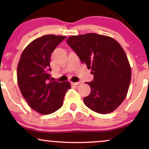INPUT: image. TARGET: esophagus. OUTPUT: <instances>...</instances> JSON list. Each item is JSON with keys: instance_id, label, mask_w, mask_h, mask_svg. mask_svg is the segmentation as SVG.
<instances>
[{"instance_id": "34e87169", "label": "esophagus", "mask_w": 149, "mask_h": 149, "mask_svg": "<svg viewBox=\"0 0 149 149\" xmlns=\"http://www.w3.org/2000/svg\"><path fill=\"white\" fill-rule=\"evenodd\" d=\"M71 84L73 85H76V86H77V85H80V83H79V82H77V83H71Z\"/></svg>"}]
</instances>
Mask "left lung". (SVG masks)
I'll return each instance as SVG.
<instances>
[{"mask_svg":"<svg viewBox=\"0 0 149 149\" xmlns=\"http://www.w3.org/2000/svg\"><path fill=\"white\" fill-rule=\"evenodd\" d=\"M66 41L94 75L87 83L91 92L83 99L85 105L101 114L115 111L126 97L131 80L124 49L112 38L94 33L72 36Z\"/></svg>","mask_w":149,"mask_h":149,"instance_id":"left-lung-1","label":"left lung"}]
</instances>
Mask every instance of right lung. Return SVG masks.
Wrapping results in <instances>:
<instances>
[{"label":"right lung","instance_id":"add662e5","mask_svg":"<svg viewBox=\"0 0 149 149\" xmlns=\"http://www.w3.org/2000/svg\"><path fill=\"white\" fill-rule=\"evenodd\" d=\"M66 36L46 35L38 38L24 49L17 66V83L29 106L41 114L60 109L69 82L50 80V57Z\"/></svg>","mask_w":149,"mask_h":149}]
</instances>
